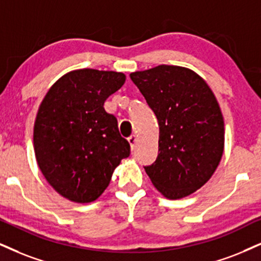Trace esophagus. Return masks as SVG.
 I'll return each instance as SVG.
<instances>
[{"mask_svg": "<svg viewBox=\"0 0 261 261\" xmlns=\"http://www.w3.org/2000/svg\"><path fill=\"white\" fill-rule=\"evenodd\" d=\"M128 143H129V145H130V149L132 150H134V147H136V143H137V137L134 136H130L129 138H128Z\"/></svg>", "mask_w": 261, "mask_h": 261, "instance_id": "esophagus-1", "label": "esophagus"}]
</instances>
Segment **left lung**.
Here are the masks:
<instances>
[{
	"label": "left lung",
	"instance_id": "obj_1",
	"mask_svg": "<svg viewBox=\"0 0 261 261\" xmlns=\"http://www.w3.org/2000/svg\"><path fill=\"white\" fill-rule=\"evenodd\" d=\"M160 125L159 156L144 167L169 199L182 198L211 179L224 152V118L203 79L192 70L159 65L130 73Z\"/></svg>",
	"mask_w": 261,
	"mask_h": 261
}]
</instances>
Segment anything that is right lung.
<instances>
[{
    "instance_id": "obj_1",
    "label": "right lung",
    "mask_w": 261,
    "mask_h": 261,
    "mask_svg": "<svg viewBox=\"0 0 261 261\" xmlns=\"http://www.w3.org/2000/svg\"><path fill=\"white\" fill-rule=\"evenodd\" d=\"M125 82L115 71L81 69L60 77L42 100L34 127V149L42 174L63 197L95 201L110 184L129 143L106 99Z\"/></svg>"
}]
</instances>
